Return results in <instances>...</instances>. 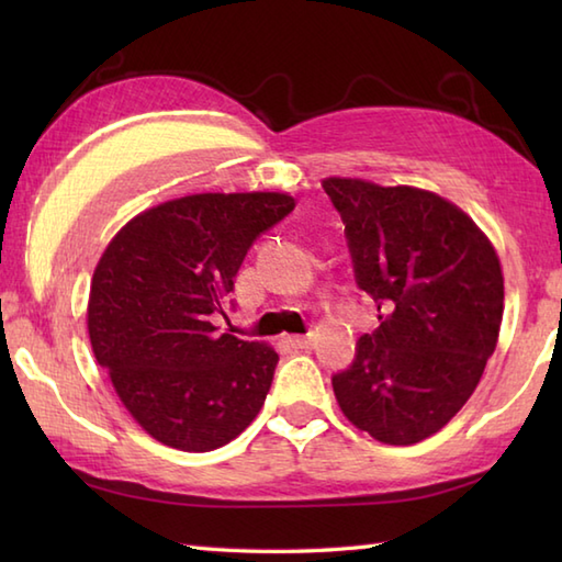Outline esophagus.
Listing matches in <instances>:
<instances>
[{
  "mask_svg": "<svg viewBox=\"0 0 562 562\" xmlns=\"http://www.w3.org/2000/svg\"><path fill=\"white\" fill-rule=\"evenodd\" d=\"M288 342L296 350H308L314 345V338L312 336H292Z\"/></svg>",
  "mask_w": 562,
  "mask_h": 562,
  "instance_id": "obj_1",
  "label": "esophagus"
}]
</instances>
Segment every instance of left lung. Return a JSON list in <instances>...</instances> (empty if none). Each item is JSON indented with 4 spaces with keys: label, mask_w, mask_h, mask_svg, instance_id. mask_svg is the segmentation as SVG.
I'll use <instances>...</instances> for the list:
<instances>
[{
    "label": "left lung",
    "mask_w": 562,
    "mask_h": 562,
    "mask_svg": "<svg viewBox=\"0 0 562 562\" xmlns=\"http://www.w3.org/2000/svg\"><path fill=\"white\" fill-rule=\"evenodd\" d=\"M324 190L357 288L379 312L333 391L352 425L384 445H415L479 386L503 324L499 260L473 220L427 190L357 178H328Z\"/></svg>",
    "instance_id": "1"
}]
</instances>
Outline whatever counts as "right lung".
<instances>
[{
	"label": "right lung",
	"instance_id": "1",
	"mask_svg": "<svg viewBox=\"0 0 562 562\" xmlns=\"http://www.w3.org/2000/svg\"><path fill=\"white\" fill-rule=\"evenodd\" d=\"M292 210L282 193L178 198L142 212L101 256L91 348L130 415L161 445L224 447L266 403L278 352L220 333L214 316H224L248 248Z\"/></svg>",
	"mask_w": 562,
	"mask_h": 562
}]
</instances>
